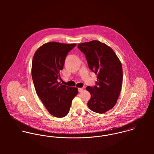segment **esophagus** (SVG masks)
<instances>
[{
	"mask_svg": "<svg viewBox=\"0 0 154 154\" xmlns=\"http://www.w3.org/2000/svg\"><path fill=\"white\" fill-rule=\"evenodd\" d=\"M84 90V89L82 88H78V91L79 92H82V91Z\"/></svg>",
	"mask_w": 154,
	"mask_h": 154,
	"instance_id": "1",
	"label": "esophagus"
}]
</instances>
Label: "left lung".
<instances>
[{"label":"left lung","mask_w":154,"mask_h":154,"mask_svg":"<svg viewBox=\"0 0 154 154\" xmlns=\"http://www.w3.org/2000/svg\"><path fill=\"white\" fill-rule=\"evenodd\" d=\"M86 57L89 68L97 75V86H88L89 109L97 113L110 110L117 103L123 81L122 65L113 50L97 40L78 44Z\"/></svg>","instance_id":"1"}]
</instances>
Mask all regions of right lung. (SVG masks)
Wrapping results in <instances>:
<instances>
[{
	"mask_svg": "<svg viewBox=\"0 0 154 154\" xmlns=\"http://www.w3.org/2000/svg\"><path fill=\"white\" fill-rule=\"evenodd\" d=\"M76 44L49 42L35 51L31 75L36 93L48 111L56 117H63L69 111L72 101L78 94V88L57 82L61 79L66 56Z\"/></svg>",
	"mask_w": 154,
	"mask_h": 154,
	"instance_id": "1",
	"label": "right lung"
}]
</instances>
